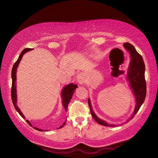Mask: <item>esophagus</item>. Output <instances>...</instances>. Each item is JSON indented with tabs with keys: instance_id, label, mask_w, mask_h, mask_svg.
I'll use <instances>...</instances> for the list:
<instances>
[{
	"instance_id": "1",
	"label": "esophagus",
	"mask_w": 158,
	"mask_h": 158,
	"mask_svg": "<svg viewBox=\"0 0 158 158\" xmlns=\"http://www.w3.org/2000/svg\"><path fill=\"white\" fill-rule=\"evenodd\" d=\"M77 82H78L79 84H82V83H85V78L83 74H79V75L77 76Z\"/></svg>"
}]
</instances>
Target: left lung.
<instances>
[{
  "label": "left lung",
  "instance_id": "obj_1",
  "mask_svg": "<svg viewBox=\"0 0 158 158\" xmlns=\"http://www.w3.org/2000/svg\"><path fill=\"white\" fill-rule=\"evenodd\" d=\"M123 47L129 51L131 56V62L130 64V67L128 70V73H127V79L130 82V86L132 87L133 89L134 94H135L136 100V106L135 107V111L132 116L130 117V119H132L136 113L139 111L140 106L144 102V100L145 99L146 94H147V85L146 81L145 78V66L144 63L143 57L141 55L137 52L135 49V47L129 43H124ZM88 105L89 106L90 112L91 115L97 122L100 125L105 126H110L115 127V125L113 124H109L104 121L99 119L97 117L94 113L91 104H90L89 99H88Z\"/></svg>",
  "mask_w": 158,
  "mask_h": 158
}]
</instances>
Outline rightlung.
<instances>
[{
    "mask_svg": "<svg viewBox=\"0 0 158 158\" xmlns=\"http://www.w3.org/2000/svg\"><path fill=\"white\" fill-rule=\"evenodd\" d=\"M32 50V49L31 48H26L23 50V51L21 52V54L19 55L18 59L17 60V61L15 62L14 64H13V69H12V71H11V77H12V86H11V100H12V102L13 105H14L15 109H16L17 111L19 113V114L20 115L22 116V117L23 118H24V116L23 115L22 113L21 112V110H19V109L18 108V106H17L16 105V102H17V96H16V88H15V82L16 81V70H17V67H18L19 63L20 62V60H21L22 58L23 55L25 53H26L28 51H31ZM77 88V85H74L73 83H70V84L66 85L64 89L62 90V103H63V106H64V108L65 110L66 111L67 109H68V105H69V103L70 102V99L72 98L74 92L75 91V89ZM26 122H27L30 126H32V124L30 123V122L28 120H26ZM66 124V122H64L62 123V126H60L59 128H61L64 126ZM35 129H36V130H39V131H43V130L41 129H39L37 127H35Z\"/></svg>",
    "mask_w": 158,
    "mask_h": 158,
    "instance_id": "add662e5",
    "label": "right lung"
}]
</instances>
